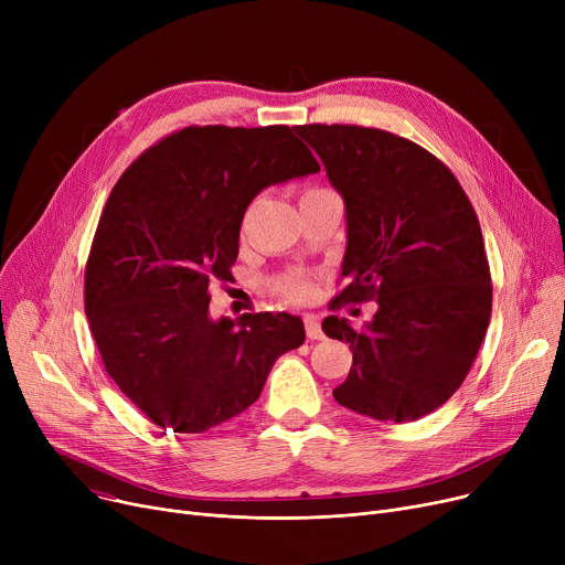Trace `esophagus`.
Here are the masks:
<instances>
[{"instance_id": "34e87169", "label": "esophagus", "mask_w": 565, "mask_h": 565, "mask_svg": "<svg viewBox=\"0 0 565 565\" xmlns=\"http://www.w3.org/2000/svg\"><path fill=\"white\" fill-rule=\"evenodd\" d=\"M305 330H307V337H309L311 341L322 339V330H320V322H318L316 316H307V318H305Z\"/></svg>"}]
</instances>
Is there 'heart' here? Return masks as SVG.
Wrapping results in <instances>:
<instances>
[{
    "label": "heart",
    "instance_id": "obj_1",
    "mask_svg": "<svg viewBox=\"0 0 565 565\" xmlns=\"http://www.w3.org/2000/svg\"><path fill=\"white\" fill-rule=\"evenodd\" d=\"M316 192H322V190H309L305 196L316 194ZM279 290L292 302H305L311 298V281L305 277H286L279 281Z\"/></svg>",
    "mask_w": 565,
    "mask_h": 565
}]
</instances>
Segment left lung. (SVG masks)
I'll return each instance as SVG.
<instances>
[{"label":"left lung","mask_w":565,"mask_h":565,"mask_svg":"<svg viewBox=\"0 0 565 565\" xmlns=\"http://www.w3.org/2000/svg\"><path fill=\"white\" fill-rule=\"evenodd\" d=\"M345 203L348 286L334 302L375 300L364 330L328 316L352 369L339 405L377 422H417L447 403L477 360L492 284L477 213L426 148L362 126L295 128Z\"/></svg>","instance_id":"obj_1"}]
</instances>
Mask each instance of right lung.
<instances>
[{
	"label": "right lung",
	"mask_w": 565,
	"mask_h": 565,
	"mask_svg": "<svg viewBox=\"0 0 565 565\" xmlns=\"http://www.w3.org/2000/svg\"><path fill=\"white\" fill-rule=\"evenodd\" d=\"M318 171L288 126H203L164 137L118 178L88 254L84 311L105 371L160 428L203 433L237 417L305 343L300 316L211 318L207 286L231 277L254 196Z\"/></svg>",
	"instance_id": "obj_1"
}]
</instances>
